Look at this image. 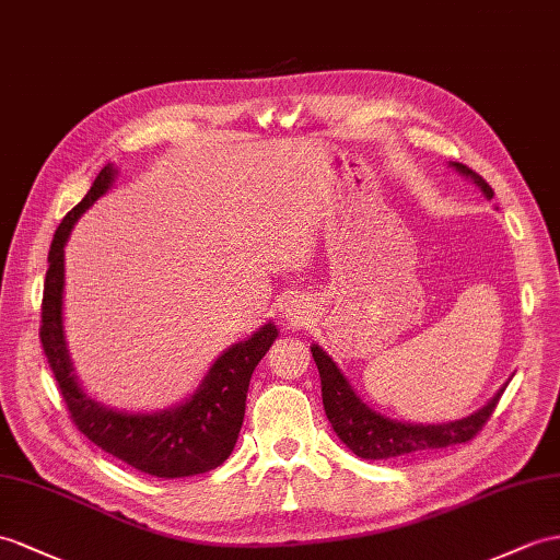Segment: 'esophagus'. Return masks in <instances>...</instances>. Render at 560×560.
<instances>
[{
  "label": "esophagus",
  "mask_w": 560,
  "mask_h": 560,
  "mask_svg": "<svg viewBox=\"0 0 560 560\" xmlns=\"http://www.w3.org/2000/svg\"><path fill=\"white\" fill-rule=\"evenodd\" d=\"M284 313H288V318L292 323H304L306 316H308V306L302 304V302H294V299H292V304L284 308Z\"/></svg>",
  "instance_id": "esophagus-1"
}]
</instances>
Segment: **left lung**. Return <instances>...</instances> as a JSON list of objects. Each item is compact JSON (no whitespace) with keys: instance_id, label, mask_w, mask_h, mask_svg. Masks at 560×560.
I'll list each match as a JSON object with an SVG mask.
<instances>
[{"instance_id":"8db88e82","label":"left lung","mask_w":560,"mask_h":560,"mask_svg":"<svg viewBox=\"0 0 560 560\" xmlns=\"http://www.w3.org/2000/svg\"><path fill=\"white\" fill-rule=\"evenodd\" d=\"M452 166L468 175L470 180L482 189L487 199L494 197V189L487 185L482 175H477L463 163H452ZM313 361L318 365L320 373V392H323V406L325 416L332 422V430L337 438L342 440L353 454L359 458L368 460H380V458H397L408 456L418 452H430V448H444L452 444H466L470 442L477 432L482 430L489 416L494 413V408L503 394V385L492 399L482 406L480 411H475L468 418L452 420V422H440V425H413V422H399L375 413L373 408H368L357 392L351 389L349 380L339 371L337 363L327 357V353L313 345L311 347Z\"/></svg>"}]
</instances>
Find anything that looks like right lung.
<instances>
[{
  "label": "right lung",
  "mask_w": 560,
  "mask_h": 560,
  "mask_svg": "<svg viewBox=\"0 0 560 560\" xmlns=\"http://www.w3.org/2000/svg\"><path fill=\"white\" fill-rule=\"evenodd\" d=\"M116 168L104 166L94 177L85 199L66 213L49 247V268L43 292V342L71 420L90 442L128 466L154 477H189L209 472L233 454L244 420V404L254 368L276 342L278 327H264L223 351L185 404L159 413H122L90 399L78 385L68 359L61 306H63V247L75 221L114 183Z\"/></svg>",
  "instance_id": "right-lung-1"
}]
</instances>
